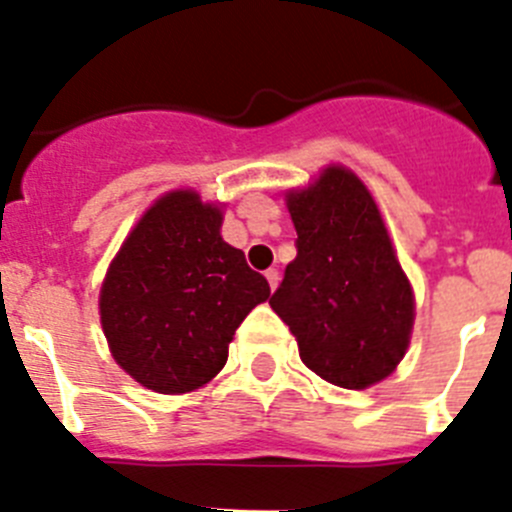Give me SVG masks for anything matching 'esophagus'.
I'll return each instance as SVG.
<instances>
[{
    "instance_id": "obj_1",
    "label": "esophagus",
    "mask_w": 512,
    "mask_h": 512,
    "mask_svg": "<svg viewBox=\"0 0 512 512\" xmlns=\"http://www.w3.org/2000/svg\"><path fill=\"white\" fill-rule=\"evenodd\" d=\"M266 279H269V287L274 289L279 284V271L277 269H266Z\"/></svg>"
}]
</instances>
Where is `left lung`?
<instances>
[{
  "label": "left lung",
  "instance_id": "obj_1",
  "mask_svg": "<svg viewBox=\"0 0 512 512\" xmlns=\"http://www.w3.org/2000/svg\"><path fill=\"white\" fill-rule=\"evenodd\" d=\"M297 256L269 305L289 325L300 359L325 382L364 390L405 356L415 302L372 194L330 166L287 197Z\"/></svg>",
  "mask_w": 512,
  "mask_h": 512
}]
</instances>
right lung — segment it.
<instances>
[{
	"label": "right lung",
	"instance_id": "add662e5",
	"mask_svg": "<svg viewBox=\"0 0 512 512\" xmlns=\"http://www.w3.org/2000/svg\"><path fill=\"white\" fill-rule=\"evenodd\" d=\"M220 210L194 192H171L140 217L99 295L117 364L161 395L192 392L228 361L248 312L269 282L220 235Z\"/></svg>",
	"mask_w": 512,
	"mask_h": 512
}]
</instances>
